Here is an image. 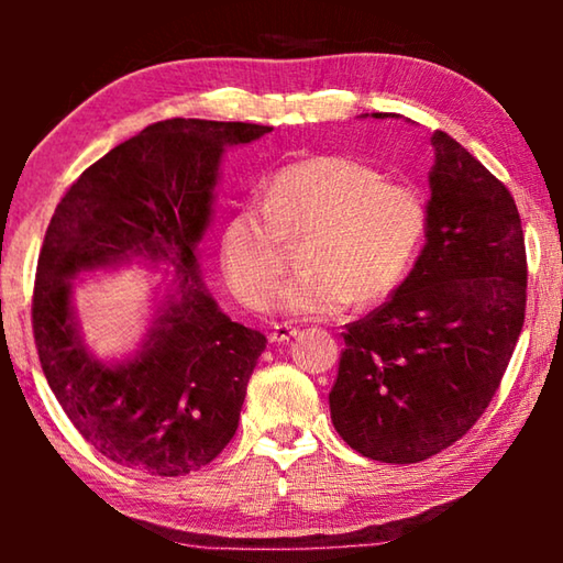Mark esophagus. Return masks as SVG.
Segmentation results:
<instances>
[{"label": "esophagus", "mask_w": 563, "mask_h": 563, "mask_svg": "<svg viewBox=\"0 0 563 563\" xmlns=\"http://www.w3.org/2000/svg\"><path fill=\"white\" fill-rule=\"evenodd\" d=\"M298 328L290 325V322H275L273 325V332H271V340L273 342H288L290 338L298 335Z\"/></svg>", "instance_id": "34e87169"}]
</instances>
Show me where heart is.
<instances>
[{
	"label": "heart",
	"instance_id": "heart-1",
	"mask_svg": "<svg viewBox=\"0 0 563 563\" xmlns=\"http://www.w3.org/2000/svg\"><path fill=\"white\" fill-rule=\"evenodd\" d=\"M427 208L412 186L387 184L365 161L325 154L280 168L265 201L228 218L221 265L238 300L261 310L288 268L290 243H302L300 278L278 305L300 318H330L352 300L373 305L393 295L422 245Z\"/></svg>",
	"mask_w": 563,
	"mask_h": 563
}]
</instances>
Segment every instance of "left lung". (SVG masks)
<instances>
[{
	"mask_svg": "<svg viewBox=\"0 0 563 563\" xmlns=\"http://www.w3.org/2000/svg\"><path fill=\"white\" fill-rule=\"evenodd\" d=\"M432 146L424 251L387 302L345 325L330 389L338 434L387 464L430 460L472 430L527 312V247L509 188L444 131Z\"/></svg>",
	"mask_w": 563,
	"mask_h": 563,
	"instance_id": "8db88e82",
	"label": "left lung"
}]
</instances>
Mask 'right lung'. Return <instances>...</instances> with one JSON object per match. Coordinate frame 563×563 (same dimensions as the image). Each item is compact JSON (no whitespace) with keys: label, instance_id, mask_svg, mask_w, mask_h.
<instances>
[{"label":"right lung","instance_id":"1","mask_svg":"<svg viewBox=\"0 0 563 563\" xmlns=\"http://www.w3.org/2000/svg\"><path fill=\"white\" fill-rule=\"evenodd\" d=\"M268 131L241 121L151 123L84 170L56 206L36 263L34 345L66 417L111 462L184 476L233 440L265 338L223 316L198 285L196 243L211 218L223 146ZM141 252L177 265L179 292L140 357L107 368L75 335L68 280Z\"/></svg>","mask_w":563,"mask_h":563}]
</instances>
